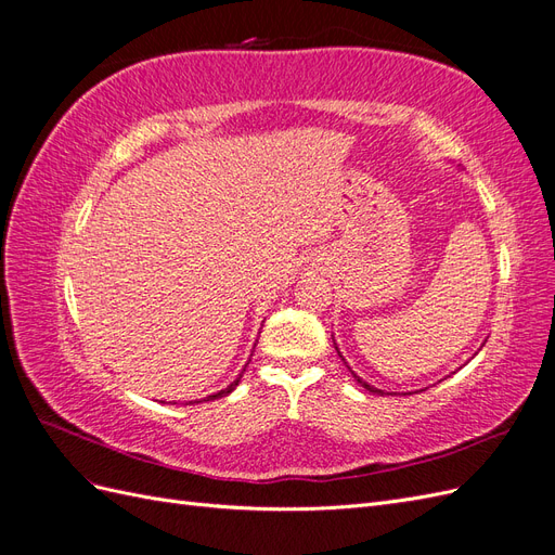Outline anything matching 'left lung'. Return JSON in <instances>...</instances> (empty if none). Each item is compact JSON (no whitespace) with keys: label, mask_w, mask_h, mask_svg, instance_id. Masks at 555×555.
<instances>
[{"label":"left lung","mask_w":555,"mask_h":555,"mask_svg":"<svg viewBox=\"0 0 555 555\" xmlns=\"http://www.w3.org/2000/svg\"><path fill=\"white\" fill-rule=\"evenodd\" d=\"M333 345H335V340H333ZM335 349H338V345H335ZM338 357L343 359V354H340V349H338ZM343 361H345V359H343ZM345 363H347V361H345ZM347 367H349V365H347ZM349 373H351V375H354V379H357V382H359V384L363 386V389H365V391H371V393H377V396L382 393V396H384V391H382V389H375V386H373V384H367V382H363V379H361V377H359V375H357L354 371H351V367H349ZM386 396H389V393H386Z\"/></svg>","instance_id":"obj_1"}]
</instances>
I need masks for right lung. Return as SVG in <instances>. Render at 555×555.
<instances>
[{"instance_id": "add662e5", "label": "right lung", "mask_w": 555, "mask_h": 555, "mask_svg": "<svg viewBox=\"0 0 555 555\" xmlns=\"http://www.w3.org/2000/svg\"><path fill=\"white\" fill-rule=\"evenodd\" d=\"M251 357V354H249ZM247 365V363H245ZM243 373H245V367H243V371H241V375L236 377V379H233L229 386H227V389H222V391H217V393H212V396H206V398H201V400H194V402H208V400H217V398H222V396H229L233 389H236V386H238V382H241V377H243ZM194 402H190V405H194Z\"/></svg>"}]
</instances>
